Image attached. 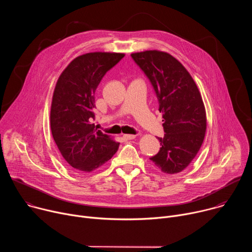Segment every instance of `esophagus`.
Masks as SVG:
<instances>
[{"mask_svg":"<svg viewBox=\"0 0 252 252\" xmlns=\"http://www.w3.org/2000/svg\"><path fill=\"white\" fill-rule=\"evenodd\" d=\"M135 134H124L123 137L126 139V140H130V139H133L135 138Z\"/></svg>","mask_w":252,"mask_h":252,"instance_id":"esophagus-1","label":"esophagus"}]
</instances>
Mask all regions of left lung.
<instances>
[{
    "instance_id": "obj_1",
    "label": "left lung",
    "mask_w": 252,
    "mask_h": 252,
    "mask_svg": "<svg viewBox=\"0 0 252 252\" xmlns=\"http://www.w3.org/2000/svg\"><path fill=\"white\" fill-rule=\"evenodd\" d=\"M131 57L150 79L163 118L165 134L158 137L161 148L151 160L164 173L181 172L195 158L205 136L200 92L188 69L170 54L151 50Z\"/></svg>"
}]
</instances>
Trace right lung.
<instances>
[{
    "instance_id": "right-lung-1",
    "label": "right lung",
    "mask_w": 252,
    "mask_h": 252,
    "mask_svg": "<svg viewBox=\"0 0 252 252\" xmlns=\"http://www.w3.org/2000/svg\"><path fill=\"white\" fill-rule=\"evenodd\" d=\"M124 53L93 52L71 61L60 75L52 98L51 130L63 159L78 172H91L118 152L120 142L96 129L94 93Z\"/></svg>"
}]
</instances>
